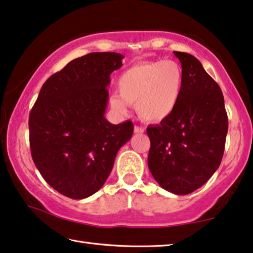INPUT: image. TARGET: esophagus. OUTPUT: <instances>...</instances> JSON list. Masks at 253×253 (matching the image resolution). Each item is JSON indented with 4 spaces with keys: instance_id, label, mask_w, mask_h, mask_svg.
I'll return each instance as SVG.
<instances>
[{
    "instance_id": "esophagus-1",
    "label": "esophagus",
    "mask_w": 253,
    "mask_h": 253,
    "mask_svg": "<svg viewBox=\"0 0 253 253\" xmlns=\"http://www.w3.org/2000/svg\"><path fill=\"white\" fill-rule=\"evenodd\" d=\"M134 133H135V134H143V133H144V128H143V127L135 126V128H134Z\"/></svg>"
}]
</instances>
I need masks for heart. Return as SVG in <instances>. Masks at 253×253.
<instances>
[{
	"instance_id": "obj_1",
	"label": "heart",
	"mask_w": 253,
	"mask_h": 253,
	"mask_svg": "<svg viewBox=\"0 0 253 253\" xmlns=\"http://www.w3.org/2000/svg\"><path fill=\"white\" fill-rule=\"evenodd\" d=\"M183 89V71L172 59L142 62L130 66L118 80L119 95H112L111 106L126 114L127 105L146 123H162L177 109Z\"/></svg>"
}]
</instances>
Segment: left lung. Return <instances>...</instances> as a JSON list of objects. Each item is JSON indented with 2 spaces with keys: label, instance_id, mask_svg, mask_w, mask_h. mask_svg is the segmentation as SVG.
Here are the masks:
<instances>
[{
  "label": "left lung",
  "instance_id": "8db88e82",
  "mask_svg": "<svg viewBox=\"0 0 253 253\" xmlns=\"http://www.w3.org/2000/svg\"><path fill=\"white\" fill-rule=\"evenodd\" d=\"M183 71L177 109L147 127V164L155 181L174 195H188L208 181L222 161L228 128L222 90L197 58L173 51Z\"/></svg>",
  "mask_w": 253,
  "mask_h": 253
}]
</instances>
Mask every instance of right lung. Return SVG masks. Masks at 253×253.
<instances>
[{"label": "right lung", "mask_w": 253, "mask_h": 253, "mask_svg": "<svg viewBox=\"0 0 253 253\" xmlns=\"http://www.w3.org/2000/svg\"><path fill=\"white\" fill-rule=\"evenodd\" d=\"M118 53H91L71 61L43 83L29 116L33 160L55 190L90 197L109 177L134 125L108 122L110 74L123 66Z\"/></svg>", "instance_id": "right-lung-1"}]
</instances>
